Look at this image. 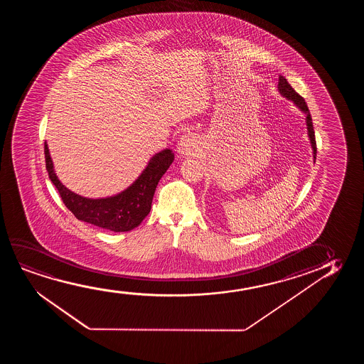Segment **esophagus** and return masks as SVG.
<instances>
[{"label":"esophagus","mask_w":364,"mask_h":364,"mask_svg":"<svg viewBox=\"0 0 364 364\" xmlns=\"http://www.w3.org/2000/svg\"><path fill=\"white\" fill-rule=\"evenodd\" d=\"M198 144H199L198 138L194 134L188 133L180 138V141L178 143V151L181 155H193L198 151V148H199Z\"/></svg>","instance_id":"esophagus-1"}]
</instances>
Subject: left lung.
Returning a JSON list of instances; mask_svg holds the SVG:
<instances>
[{"label": "left lung", "instance_id": "1", "mask_svg": "<svg viewBox=\"0 0 364 364\" xmlns=\"http://www.w3.org/2000/svg\"><path fill=\"white\" fill-rule=\"evenodd\" d=\"M279 90L281 95L286 97L287 100H292L294 105L299 107V109L302 110L306 113V123H307V129H309V139H311V144H312V149H314V159H316V154H317V145H316V138H314V123H312V117H311V113H309V107H307V103L304 102V97H301V95L296 92V90L291 87L287 80L282 77V75H279Z\"/></svg>", "mask_w": 364, "mask_h": 364}]
</instances>
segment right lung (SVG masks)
<instances>
[{"mask_svg": "<svg viewBox=\"0 0 364 364\" xmlns=\"http://www.w3.org/2000/svg\"><path fill=\"white\" fill-rule=\"evenodd\" d=\"M46 169L60 199L78 220L114 232L129 231L141 224L151 209V201L160 178L174 161L171 150L165 149L150 159L134 184L123 193L105 199H87L75 194L60 183L53 170L48 146L45 143Z\"/></svg>", "mask_w": 364, "mask_h": 364, "instance_id": "obj_1", "label": "right lung"}]
</instances>
